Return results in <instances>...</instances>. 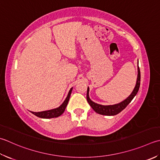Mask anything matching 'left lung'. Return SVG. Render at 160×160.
<instances>
[{
    "label": "left lung",
    "instance_id": "1",
    "mask_svg": "<svg viewBox=\"0 0 160 160\" xmlns=\"http://www.w3.org/2000/svg\"><path fill=\"white\" fill-rule=\"evenodd\" d=\"M140 80H141V73L139 67L138 66V75H137V83L135 87H134L132 92L131 94L124 101L118 103V104L112 105H102L100 104H97L94 102H93L92 100L89 98V88H87V102H89L91 107L94 110L96 113L102 115H106V116H114L116 114H118V113L123 110L126 108L128 105L132 101V100L134 98V97L136 96V94L138 92L139 87H140Z\"/></svg>",
    "mask_w": 160,
    "mask_h": 160
}]
</instances>
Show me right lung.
Instances as JSON below:
<instances>
[{
    "mask_svg": "<svg viewBox=\"0 0 160 160\" xmlns=\"http://www.w3.org/2000/svg\"><path fill=\"white\" fill-rule=\"evenodd\" d=\"M72 89H73V87H72V88L69 90L68 96L67 98H66L65 101L60 106H59V108L50 109V110H47V111H43V112H32L33 114L37 116V117H38L39 118H55V117H59V116L64 113L65 109L67 108L68 101H69Z\"/></svg>",
    "mask_w": 160,
    "mask_h": 160,
    "instance_id": "obj_1",
    "label": "right lung"
}]
</instances>
